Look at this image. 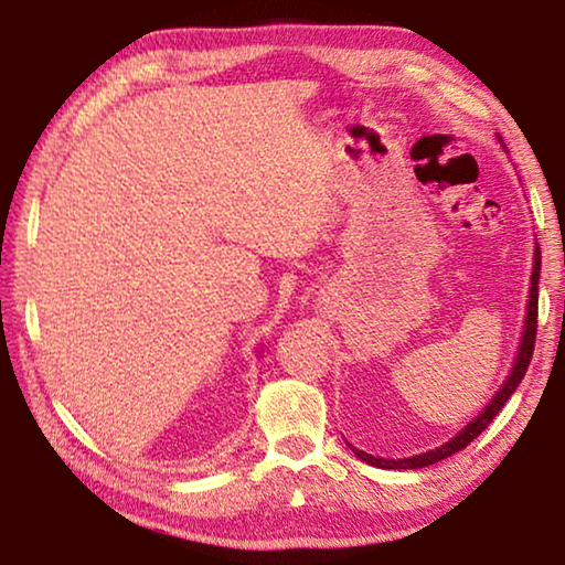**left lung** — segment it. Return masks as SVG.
<instances>
[{
    "label": "left lung",
    "mask_w": 565,
    "mask_h": 565,
    "mask_svg": "<svg viewBox=\"0 0 565 565\" xmlns=\"http://www.w3.org/2000/svg\"><path fill=\"white\" fill-rule=\"evenodd\" d=\"M539 276H541V252L535 248V259H533V276H531V299H529V317H525V331L521 337V349H519V356H515V363H513V371L511 376L505 384L501 386L499 394L493 396V401L489 406H486L481 414H478L471 424H468L461 434H458L456 438H451V441L444 444L441 448H436V451H426L420 456H411V458H398V461H394V458H376L371 454H363V451H356L353 448V454H356L361 461H366L371 466L376 468H424V466H431V463H438L444 461V458L454 456L461 451V448H466L468 444L473 441L476 436H481V431L486 426L491 424V420L495 418V414L503 408L505 401H509V396L515 391V386L521 384V379L525 376V371H529V363H531V356H533V347H535V331H539Z\"/></svg>",
    "instance_id": "1"
}]
</instances>
